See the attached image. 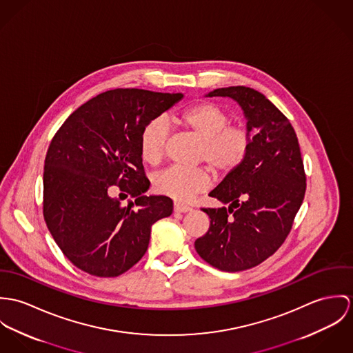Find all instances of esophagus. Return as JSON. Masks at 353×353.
<instances>
[{
  "mask_svg": "<svg viewBox=\"0 0 353 353\" xmlns=\"http://www.w3.org/2000/svg\"><path fill=\"white\" fill-rule=\"evenodd\" d=\"M173 208H174V212H183V214H185V212H191V211H192V208H191V207L184 205V204H179V203H176Z\"/></svg>",
  "mask_w": 353,
  "mask_h": 353,
  "instance_id": "1",
  "label": "esophagus"
}]
</instances>
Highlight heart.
Instances as JSON below:
<instances>
[{"instance_id": "heart-1", "label": "heart", "mask_w": 353, "mask_h": 353, "mask_svg": "<svg viewBox=\"0 0 353 353\" xmlns=\"http://www.w3.org/2000/svg\"><path fill=\"white\" fill-rule=\"evenodd\" d=\"M173 121L201 142L199 157L219 176L233 173L248 157L252 134L242 125H230V115L215 103L195 104L174 117ZM168 132L165 119H153L145 125L139 137V150L145 162L156 165L161 161ZM208 185L210 177L204 169L187 170L174 166L161 172L154 181L157 192L179 201L190 200Z\"/></svg>"}]
</instances>
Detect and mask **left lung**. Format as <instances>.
I'll list each match as a JSON object with an SVG mask.
<instances>
[{"label":"left lung","mask_w":353,"mask_h":353,"mask_svg":"<svg viewBox=\"0 0 353 353\" xmlns=\"http://www.w3.org/2000/svg\"><path fill=\"white\" fill-rule=\"evenodd\" d=\"M205 97L233 99L254 135L243 163L210 192L229 208H201L211 221L195 249L221 271H245L272 256L290 233L306 192L303 161L290 120L263 93L229 86Z\"/></svg>","instance_id":"left-lung-1"}]
</instances>
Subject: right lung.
Masks as SVG:
<instances>
[{"instance_id":"right-lung-1","label":"right lung","mask_w":353,"mask_h":353,"mask_svg":"<svg viewBox=\"0 0 353 353\" xmlns=\"http://www.w3.org/2000/svg\"><path fill=\"white\" fill-rule=\"evenodd\" d=\"M183 97L108 90L82 104L52 138L44 159L43 215L62 253L81 271L99 277L124 274L146 253L152 226L172 214L169 197L145 195L150 181L139 137ZM114 185L136 201L121 208L109 195Z\"/></svg>"}]
</instances>
